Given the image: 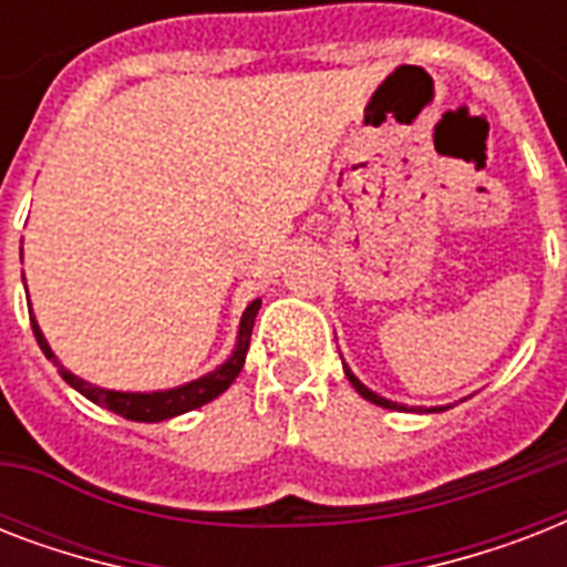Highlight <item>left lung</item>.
<instances>
[{
    "mask_svg": "<svg viewBox=\"0 0 567 567\" xmlns=\"http://www.w3.org/2000/svg\"><path fill=\"white\" fill-rule=\"evenodd\" d=\"M344 373H347V379H350V382H353V388L355 391H359V394L364 396V400H371V403H377V405H382V409H403V405H396V403H391V400H385V396H379V394H373L371 388H364L362 382H359V379H355V373L350 371V368H347L344 364Z\"/></svg>",
    "mask_w": 567,
    "mask_h": 567,
    "instance_id": "8db88e82",
    "label": "left lung"
}]
</instances>
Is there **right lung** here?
I'll return each instance as SVG.
<instances>
[{
    "label": "right lung",
    "mask_w": 567,
    "mask_h": 567,
    "mask_svg": "<svg viewBox=\"0 0 567 567\" xmlns=\"http://www.w3.org/2000/svg\"><path fill=\"white\" fill-rule=\"evenodd\" d=\"M261 309V300H252L244 311V318H240V332H238V347H235V353L229 355V362L220 364L217 371L208 373L203 379H194L188 385L182 388H171V391H153V394H123V391H109V388H96L91 382H84V379L73 377L70 371H64L61 364H58L55 353L49 350L47 338L40 332L38 320L31 318V332L38 338L40 350L47 359L58 364V371L61 377L70 382V385L84 394L87 400H93L102 409H109V412L120 414V417H126V421H141V423H155V421H167V417H176V414H185L190 409H199V405L212 403L214 396H220L226 388L235 382V377L244 368V359H247L249 350V336H252V323H256V315Z\"/></svg>",
    "instance_id": "1"
}]
</instances>
